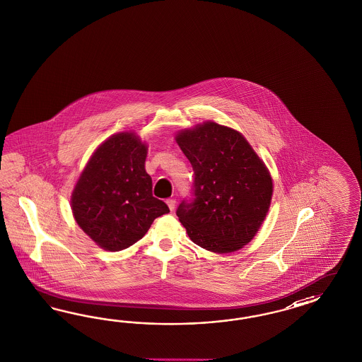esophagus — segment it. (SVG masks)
I'll list each match as a JSON object with an SVG mask.
<instances>
[{"label": "esophagus", "instance_id": "34e87169", "mask_svg": "<svg viewBox=\"0 0 362 362\" xmlns=\"http://www.w3.org/2000/svg\"><path fill=\"white\" fill-rule=\"evenodd\" d=\"M166 204H168V206L170 209V211L175 210V207H176V201H175V199H168Z\"/></svg>", "mask_w": 362, "mask_h": 362}]
</instances>
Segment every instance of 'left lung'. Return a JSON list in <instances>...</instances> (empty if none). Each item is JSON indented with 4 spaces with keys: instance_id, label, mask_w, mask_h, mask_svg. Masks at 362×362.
<instances>
[{
    "instance_id": "8db88e82",
    "label": "left lung",
    "mask_w": 362,
    "mask_h": 362,
    "mask_svg": "<svg viewBox=\"0 0 362 362\" xmlns=\"http://www.w3.org/2000/svg\"><path fill=\"white\" fill-rule=\"evenodd\" d=\"M175 136L196 175L194 202L177 210L186 234L216 254L245 247L269 213L274 193L269 168L243 134L213 120Z\"/></svg>"
}]
</instances>
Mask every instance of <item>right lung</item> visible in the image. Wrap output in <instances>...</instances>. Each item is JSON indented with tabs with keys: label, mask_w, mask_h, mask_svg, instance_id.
<instances>
[{
	"label": "right lung",
	"mask_w": 362,
	"mask_h": 362,
	"mask_svg": "<svg viewBox=\"0 0 362 362\" xmlns=\"http://www.w3.org/2000/svg\"><path fill=\"white\" fill-rule=\"evenodd\" d=\"M146 153L148 144L134 131L112 134L93 151L75 182L74 219L105 251L132 246L156 218L169 213L152 194Z\"/></svg>",
	"instance_id": "1"
}]
</instances>
